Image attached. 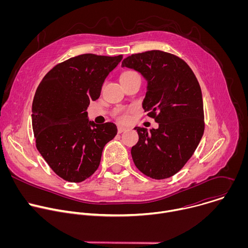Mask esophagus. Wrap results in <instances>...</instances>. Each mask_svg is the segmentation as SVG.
<instances>
[{
	"instance_id": "obj_1",
	"label": "esophagus",
	"mask_w": 248,
	"mask_h": 248,
	"mask_svg": "<svg viewBox=\"0 0 248 248\" xmlns=\"http://www.w3.org/2000/svg\"><path fill=\"white\" fill-rule=\"evenodd\" d=\"M125 129H126V128H125V127H124V126H121V125H119V126H118V132H119V133L124 132Z\"/></svg>"
}]
</instances>
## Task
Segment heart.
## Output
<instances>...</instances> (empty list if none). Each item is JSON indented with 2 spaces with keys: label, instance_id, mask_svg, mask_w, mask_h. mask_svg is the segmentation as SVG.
<instances>
[{
  "label": "heart",
  "instance_id": "heart-1",
  "mask_svg": "<svg viewBox=\"0 0 248 248\" xmlns=\"http://www.w3.org/2000/svg\"><path fill=\"white\" fill-rule=\"evenodd\" d=\"M135 76H138V74L136 72H134V70H125V72H124L121 75V80L127 79V78H130ZM113 116L120 122H125L127 120V111L124 108H117L114 111Z\"/></svg>",
  "mask_w": 248,
  "mask_h": 248
}]
</instances>
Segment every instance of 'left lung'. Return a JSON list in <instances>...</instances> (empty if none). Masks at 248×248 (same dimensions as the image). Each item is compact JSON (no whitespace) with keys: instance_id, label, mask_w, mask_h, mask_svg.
Segmentation results:
<instances>
[{"instance_id":"8db88e82","label":"left lung","mask_w":248,"mask_h":248,"mask_svg":"<svg viewBox=\"0 0 248 248\" xmlns=\"http://www.w3.org/2000/svg\"><path fill=\"white\" fill-rule=\"evenodd\" d=\"M122 65L146 78L143 109L159 124L157 129L150 131L134 127L139 140L131 148L132 160L151 179L170 178L191 158L204 133L199 82L183 59L159 50L128 56Z\"/></svg>"}]
</instances>
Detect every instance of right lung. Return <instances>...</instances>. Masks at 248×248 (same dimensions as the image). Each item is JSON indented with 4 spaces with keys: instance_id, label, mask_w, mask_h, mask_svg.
<instances>
[{
    "instance_id": "obj_1",
    "label": "right lung",
    "mask_w": 248,
    "mask_h": 248,
    "mask_svg": "<svg viewBox=\"0 0 248 248\" xmlns=\"http://www.w3.org/2000/svg\"><path fill=\"white\" fill-rule=\"evenodd\" d=\"M122 59L123 55L73 57L56 64L35 92L32 128L36 148L64 181L81 183L91 176L100 165L104 146L118 132L113 123L89 122L86 110Z\"/></svg>"
}]
</instances>
